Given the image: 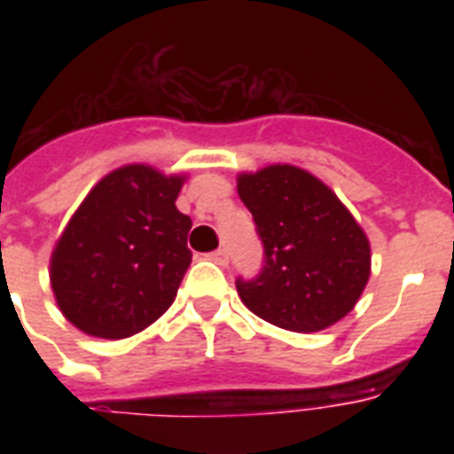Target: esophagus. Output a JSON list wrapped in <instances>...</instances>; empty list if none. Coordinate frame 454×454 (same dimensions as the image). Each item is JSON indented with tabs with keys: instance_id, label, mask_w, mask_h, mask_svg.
<instances>
[{
	"instance_id": "34e87169",
	"label": "esophagus",
	"mask_w": 454,
	"mask_h": 454,
	"mask_svg": "<svg viewBox=\"0 0 454 454\" xmlns=\"http://www.w3.org/2000/svg\"><path fill=\"white\" fill-rule=\"evenodd\" d=\"M209 259H212V262H216V263H221V266H226V263H228L226 247H219L216 252H212V254H209Z\"/></svg>"
}]
</instances>
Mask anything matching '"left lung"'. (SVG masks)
Wrapping results in <instances>:
<instances>
[{"instance_id":"8db88e82","label":"left lung","mask_w":454,"mask_h":454,"mask_svg":"<svg viewBox=\"0 0 454 454\" xmlns=\"http://www.w3.org/2000/svg\"><path fill=\"white\" fill-rule=\"evenodd\" d=\"M238 195L254 216L266 266L238 280L254 316L290 332H320L348 316L370 280V240L353 214L310 171L269 164L238 174Z\"/></svg>"}]
</instances>
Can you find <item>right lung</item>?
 Returning a JSON list of instances; mask_svg holds the SVG:
<instances>
[{"mask_svg":"<svg viewBox=\"0 0 454 454\" xmlns=\"http://www.w3.org/2000/svg\"><path fill=\"white\" fill-rule=\"evenodd\" d=\"M185 174L124 164L98 181L53 245V299L89 337L127 339L176 299L192 221L176 209Z\"/></svg>","mask_w":454,"mask_h":454,"instance_id":"1","label":"right lung"}]
</instances>
